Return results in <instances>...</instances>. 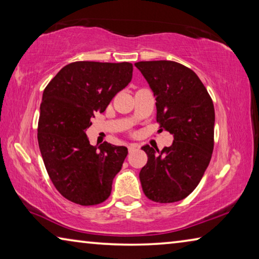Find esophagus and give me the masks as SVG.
Returning a JSON list of instances; mask_svg holds the SVG:
<instances>
[{
  "label": "esophagus",
  "instance_id": "34e87169",
  "mask_svg": "<svg viewBox=\"0 0 259 259\" xmlns=\"http://www.w3.org/2000/svg\"><path fill=\"white\" fill-rule=\"evenodd\" d=\"M139 146L137 145V144H130V145L128 146V151H129V153H131V152H134V151H136L137 150Z\"/></svg>",
  "mask_w": 259,
  "mask_h": 259
}]
</instances>
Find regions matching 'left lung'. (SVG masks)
Returning a JSON list of instances; mask_svg holds the SVG:
<instances>
[{
  "label": "left lung",
  "mask_w": 259,
  "mask_h": 259,
  "mask_svg": "<svg viewBox=\"0 0 259 259\" xmlns=\"http://www.w3.org/2000/svg\"><path fill=\"white\" fill-rule=\"evenodd\" d=\"M137 67L153 90L160 130L174 135L162 151L143 146L147 163L139 179L148 199L172 203L195 190L213 151L214 108L198 75L171 60L139 61Z\"/></svg>",
  "instance_id": "8db88e82"
}]
</instances>
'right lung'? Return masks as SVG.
Wrapping results in <instances>:
<instances>
[{
  "instance_id": "right-lung-1",
  "label": "right lung",
  "mask_w": 259,
  "mask_h": 259,
  "mask_svg": "<svg viewBox=\"0 0 259 259\" xmlns=\"http://www.w3.org/2000/svg\"><path fill=\"white\" fill-rule=\"evenodd\" d=\"M133 64L75 61L63 67L43 91L38 146L52 184L65 199L96 205L111 195L128 154L124 146L90 145L85 130L133 78Z\"/></svg>"
}]
</instances>
